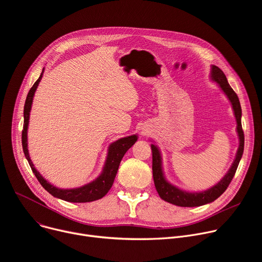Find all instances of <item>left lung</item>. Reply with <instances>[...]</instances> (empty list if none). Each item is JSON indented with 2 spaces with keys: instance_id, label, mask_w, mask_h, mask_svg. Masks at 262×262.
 Returning a JSON list of instances; mask_svg holds the SVG:
<instances>
[{
  "instance_id": "1",
  "label": "left lung",
  "mask_w": 262,
  "mask_h": 262,
  "mask_svg": "<svg viewBox=\"0 0 262 262\" xmlns=\"http://www.w3.org/2000/svg\"><path fill=\"white\" fill-rule=\"evenodd\" d=\"M211 78L218 84L220 89L224 91V93L227 95V97L229 98V100L232 104V108H233V111L236 117V122H237L239 147L230 170L218 184H216L214 187L210 188L209 190L192 193V192L180 190L177 187L167 182V179L165 178L164 172H163L162 156H160V152L155 145H151L152 159H153L152 170H153V179H154V185H155L156 191L160 196V198L178 207H199V206H204L206 204H210L215 199H217L229 187L230 183L232 182V179L236 173L240 159L243 157L244 148H245V134L243 131V126H241V107L239 103V98L235 93V91L229 85L228 79L225 73L223 72V70L218 68L217 66H214V65L212 66Z\"/></svg>"
}]
</instances>
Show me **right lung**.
I'll use <instances>...</instances> for the list:
<instances>
[{"label":"right lung","instance_id":"add662e5","mask_svg":"<svg viewBox=\"0 0 262 262\" xmlns=\"http://www.w3.org/2000/svg\"><path fill=\"white\" fill-rule=\"evenodd\" d=\"M43 73H44V68L36 82L30 88L26 97L25 106H24V126L22 131V145H23L24 154L28 160L29 166L32 172L34 173L35 177L37 178L39 184L42 185V187L56 198L69 201V203H90V201L100 199L102 197H104L108 193V191L111 189L119 164H120V160H122V158L124 157L125 153L135 144V142L137 140V136L131 135V136L123 137L110 145L108 149V156L106 159L104 169L102 173H100V175L95 180H93V182L75 189L56 188L50 183H48L47 180L34 168L31 159L29 157L28 144H27V130H28L29 115H30L32 100H33L35 90L42 79Z\"/></svg>","mask_w":262,"mask_h":262}]
</instances>
